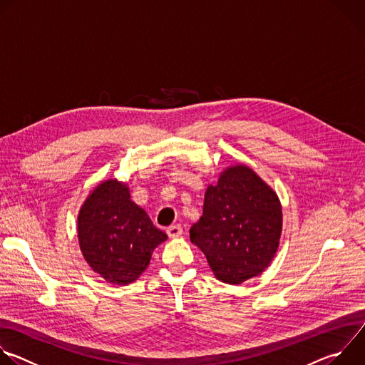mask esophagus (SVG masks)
Wrapping results in <instances>:
<instances>
[{"label":"esophagus","mask_w":365,"mask_h":365,"mask_svg":"<svg viewBox=\"0 0 365 365\" xmlns=\"http://www.w3.org/2000/svg\"><path fill=\"white\" fill-rule=\"evenodd\" d=\"M182 232H183V230H182V227H180V225H170V227L168 228V235H169L170 238L180 237V235H182Z\"/></svg>","instance_id":"34e87169"}]
</instances>
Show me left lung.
Here are the masks:
<instances>
[{"label":"left lung","mask_w":365,"mask_h":365,"mask_svg":"<svg viewBox=\"0 0 365 365\" xmlns=\"http://www.w3.org/2000/svg\"><path fill=\"white\" fill-rule=\"evenodd\" d=\"M282 205L276 192L250 168L225 169L205 193L203 214L190 228L215 277L228 284L262 274L279 248Z\"/></svg>","instance_id":"8db88e82"}]
</instances>
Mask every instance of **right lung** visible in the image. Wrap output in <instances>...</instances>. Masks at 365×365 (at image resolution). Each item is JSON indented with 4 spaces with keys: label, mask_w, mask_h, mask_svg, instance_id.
Here are the masks:
<instances>
[{
    "label": "right lung",
    "mask_w": 365,
    "mask_h": 365,
    "mask_svg": "<svg viewBox=\"0 0 365 365\" xmlns=\"http://www.w3.org/2000/svg\"><path fill=\"white\" fill-rule=\"evenodd\" d=\"M81 251L93 272L108 283L124 286L147 269L153 250L168 235L130 199L125 183H99L78 215Z\"/></svg>",
    "instance_id": "add662e5"
}]
</instances>
